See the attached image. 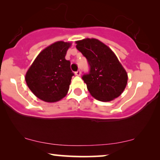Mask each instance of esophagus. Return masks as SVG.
I'll return each mask as SVG.
<instances>
[{
	"instance_id": "esophagus-1",
	"label": "esophagus",
	"mask_w": 160,
	"mask_h": 160,
	"mask_svg": "<svg viewBox=\"0 0 160 160\" xmlns=\"http://www.w3.org/2000/svg\"><path fill=\"white\" fill-rule=\"evenodd\" d=\"M75 74H76V76H79L81 75V71H80V70H78L77 71H76V72H75Z\"/></svg>"
}]
</instances>
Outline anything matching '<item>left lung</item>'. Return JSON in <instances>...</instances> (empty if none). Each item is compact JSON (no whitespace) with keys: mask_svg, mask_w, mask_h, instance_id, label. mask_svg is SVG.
Here are the masks:
<instances>
[{"mask_svg":"<svg viewBox=\"0 0 160 160\" xmlns=\"http://www.w3.org/2000/svg\"><path fill=\"white\" fill-rule=\"evenodd\" d=\"M76 49L87 58L89 73L82 79L95 99L108 102L119 97L128 83V74L110 48L95 38L76 42Z\"/></svg>","mask_w":160,"mask_h":160,"instance_id":"8db88e82","label":"left lung"}]
</instances>
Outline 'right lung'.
<instances>
[{"label": "right lung", "instance_id": "1", "mask_svg": "<svg viewBox=\"0 0 160 160\" xmlns=\"http://www.w3.org/2000/svg\"><path fill=\"white\" fill-rule=\"evenodd\" d=\"M71 43L58 41L37 56L25 75L32 92L48 102L59 101L66 95L72 76L71 62L65 60Z\"/></svg>", "mask_w": 160, "mask_h": 160}]
</instances>
